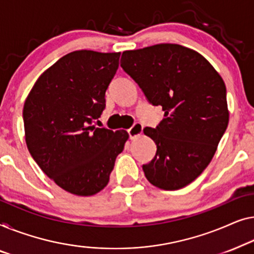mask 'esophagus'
Listing matches in <instances>:
<instances>
[{"mask_svg":"<svg viewBox=\"0 0 254 254\" xmlns=\"http://www.w3.org/2000/svg\"><path fill=\"white\" fill-rule=\"evenodd\" d=\"M141 132H142V126L139 122H135L133 126H132L127 130V133H128V137H130V139H134L135 137H138V135H140Z\"/></svg>","mask_w":254,"mask_h":254,"instance_id":"obj_1","label":"esophagus"}]
</instances>
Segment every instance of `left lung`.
<instances>
[{
	"mask_svg": "<svg viewBox=\"0 0 254 254\" xmlns=\"http://www.w3.org/2000/svg\"><path fill=\"white\" fill-rule=\"evenodd\" d=\"M121 66L164 112L159 126L144 128L156 145L152 161L142 164L146 178L163 190L187 187L212 161L227 130L223 79L199 53L175 44L124 52Z\"/></svg>",
	"mask_w": 254,
	"mask_h": 254,
	"instance_id": "1",
	"label": "left lung"
}]
</instances>
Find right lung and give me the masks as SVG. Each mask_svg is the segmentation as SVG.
<instances>
[{
    "label": "right lung",
    "mask_w": 254,
    "mask_h": 254,
    "mask_svg": "<svg viewBox=\"0 0 254 254\" xmlns=\"http://www.w3.org/2000/svg\"><path fill=\"white\" fill-rule=\"evenodd\" d=\"M121 53L77 51L61 57L34 84L23 109L34 161L60 188L93 195L108 184L127 131L96 127Z\"/></svg>",
    "instance_id": "1"
}]
</instances>
